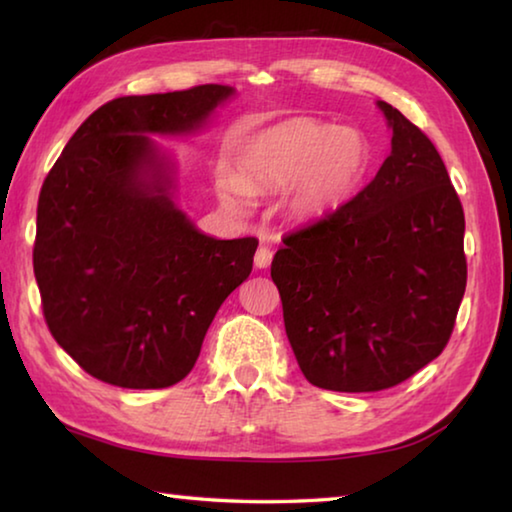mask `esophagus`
I'll return each mask as SVG.
<instances>
[{"label":"esophagus","instance_id":"1","mask_svg":"<svg viewBox=\"0 0 512 512\" xmlns=\"http://www.w3.org/2000/svg\"><path fill=\"white\" fill-rule=\"evenodd\" d=\"M271 259H273V250L268 248V246H259L257 248V253H255V266L257 268H266L268 264H271Z\"/></svg>","mask_w":512,"mask_h":512}]
</instances>
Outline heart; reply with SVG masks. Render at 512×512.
<instances>
[{"label": "heart", "mask_w": 512, "mask_h": 512, "mask_svg": "<svg viewBox=\"0 0 512 512\" xmlns=\"http://www.w3.org/2000/svg\"><path fill=\"white\" fill-rule=\"evenodd\" d=\"M368 144L352 128L296 117L266 128L250 142L241 185L287 187L289 210L298 219H314L336 210L352 196L368 169ZM241 185L223 178L219 192L237 201Z\"/></svg>", "instance_id": "obj_1"}]
</instances>
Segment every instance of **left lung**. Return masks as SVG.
<instances>
[{"label":"left lung","mask_w":512,"mask_h":512,"mask_svg":"<svg viewBox=\"0 0 512 512\" xmlns=\"http://www.w3.org/2000/svg\"><path fill=\"white\" fill-rule=\"evenodd\" d=\"M391 155L323 219L284 235L271 264L309 384L375 393L445 350L461 307L465 216L436 146L391 103Z\"/></svg>","instance_id":"1"}]
</instances>
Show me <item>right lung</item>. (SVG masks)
Returning <instances> with one entry per match:
<instances>
[{
  "label": "right lung",
  "instance_id": "right-lung-1",
  "mask_svg": "<svg viewBox=\"0 0 512 512\" xmlns=\"http://www.w3.org/2000/svg\"><path fill=\"white\" fill-rule=\"evenodd\" d=\"M228 85L119 97L83 121L38 198L33 273L56 343L88 375L167 388L189 375L255 237L214 239L171 201V164L144 133H192Z\"/></svg>",
  "mask_w": 512,
  "mask_h": 512
}]
</instances>
